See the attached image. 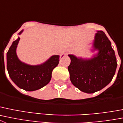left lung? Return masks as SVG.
Masks as SVG:
<instances>
[{
	"instance_id": "left-lung-1",
	"label": "left lung",
	"mask_w": 123,
	"mask_h": 123,
	"mask_svg": "<svg viewBox=\"0 0 123 123\" xmlns=\"http://www.w3.org/2000/svg\"><path fill=\"white\" fill-rule=\"evenodd\" d=\"M94 46L99 53L92 59L84 60L68 55L71 63L68 69L72 84L87 93H94L107 86L113 79L117 67L114 50L102 30L96 33Z\"/></svg>"
}]
</instances>
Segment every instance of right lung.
Here are the masks:
<instances>
[{"label": "right lung", "mask_w": 123, "mask_h": 123, "mask_svg": "<svg viewBox=\"0 0 123 123\" xmlns=\"http://www.w3.org/2000/svg\"><path fill=\"white\" fill-rule=\"evenodd\" d=\"M19 39L18 37L13 41L6 54V68L9 75L20 88L29 92L41 88L50 82L53 69L59 63L60 56H52L44 63L37 66L24 63L18 59L16 53Z\"/></svg>", "instance_id": "obj_1"}]
</instances>
